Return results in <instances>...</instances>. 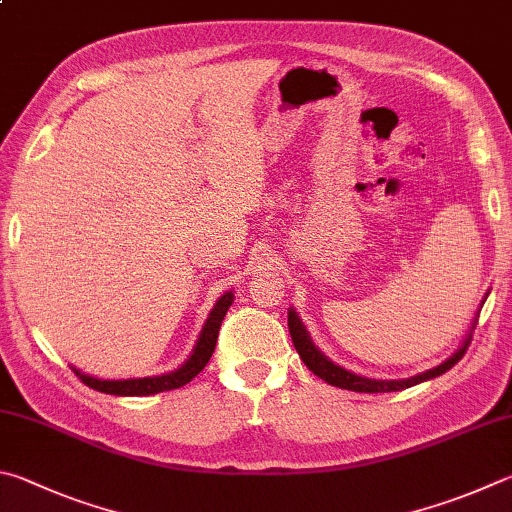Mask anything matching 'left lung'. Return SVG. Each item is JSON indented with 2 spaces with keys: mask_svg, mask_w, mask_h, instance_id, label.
<instances>
[{
  "mask_svg": "<svg viewBox=\"0 0 512 512\" xmlns=\"http://www.w3.org/2000/svg\"><path fill=\"white\" fill-rule=\"evenodd\" d=\"M486 297H488V293H486ZM486 297H483V302H486ZM472 329H475V322H472L470 333L466 336V340L461 342V347L454 351L448 360L441 362V365L427 369V371H423V374H416L412 378L383 380V378H369V376L353 374V371L336 365V362L324 356V353L318 347H315V342L311 340L309 331H306L304 322L300 320V315L295 313L293 306H291V309H288V331H291V340H293L297 353H300V358H302L304 365L309 367L315 376L322 378L324 383H329L333 387H340V389H351V392H362V394L401 392V389H407V387H412V385L423 383V380H432L436 376L445 374V371L452 369L463 358V353H466L470 340H472Z\"/></svg>",
  "mask_w": 512,
  "mask_h": 512,
  "instance_id": "8db88e82",
  "label": "left lung"
}]
</instances>
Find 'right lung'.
<instances>
[{"label": "right lung", "mask_w": 512, "mask_h": 512, "mask_svg": "<svg viewBox=\"0 0 512 512\" xmlns=\"http://www.w3.org/2000/svg\"><path fill=\"white\" fill-rule=\"evenodd\" d=\"M232 302H235V293L232 291H226L219 297L217 304L212 306L208 320L203 322V329L197 338V345L192 347L188 360H185L181 367H176L174 371H167V374L109 380V378L89 376V374H85V371H80L73 365H71V369L76 371V376L91 389H96V392H105V394H114V396H150V394L170 392V389L188 385L190 380L208 365L212 351H215V345H217L219 327H221V322H224Z\"/></svg>", "instance_id": "add662e5"}]
</instances>
